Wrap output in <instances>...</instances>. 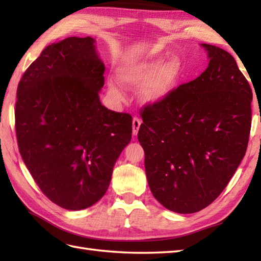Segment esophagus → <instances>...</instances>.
<instances>
[{"mask_svg": "<svg viewBox=\"0 0 261 261\" xmlns=\"http://www.w3.org/2000/svg\"><path fill=\"white\" fill-rule=\"evenodd\" d=\"M140 125H141V120L139 118H137L135 116L134 119H132V134L135 136L138 135V131L140 129Z\"/></svg>", "mask_w": 261, "mask_h": 261, "instance_id": "1", "label": "esophagus"}]
</instances>
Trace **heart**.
I'll list each match as a JSON object with an SVG mask.
<instances>
[{"label":"heart","instance_id":"1","mask_svg":"<svg viewBox=\"0 0 261 261\" xmlns=\"http://www.w3.org/2000/svg\"><path fill=\"white\" fill-rule=\"evenodd\" d=\"M182 73L179 58L165 62L164 57L127 64L119 70L121 82L129 87H142L141 97L147 103H158L167 97L178 84ZM110 90L121 97L119 88L111 83Z\"/></svg>","mask_w":261,"mask_h":261}]
</instances>
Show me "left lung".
<instances>
[{
  "instance_id": "left-lung-1",
  "label": "left lung",
  "mask_w": 261,
  "mask_h": 261,
  "mask_svg": "<svg viewBox=\"0 0 261 261\" xmlns=\"http://www.w3.org/2000/svg\"><path fill=\"white\" fill-rule=\"evenodd\" d=\"M208 67L162 102L141 109L138 140L149 187L173 212L205 208L223 192L245 157L252 91L231 55L212 45Z\"/></svg>"
}]
</instances>
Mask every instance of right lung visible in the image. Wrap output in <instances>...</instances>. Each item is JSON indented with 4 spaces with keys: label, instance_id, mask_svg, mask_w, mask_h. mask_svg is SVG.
Wrapping results in <instances>:
<instances>
[{
    "label": "right lung",
    "instance_id": "add662e5",
    "mask_svg": "<svg viewBox=\"0 0 261 261\" xmlns=\"http://www.w3.org/2000/svg\"><path fill=\"white\" fill-rule=\"evenodd\" d=\"M94 43L69 37L47 46L16 91L21 157L41 192L71 211L103 197L132 136V116L99 101L105 67Z\"/></svg>",
    "mask_w": 261,
    "mask_h": 261
}]
</instances>
